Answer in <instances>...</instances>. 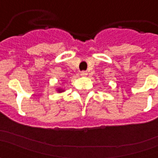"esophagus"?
Here are the masks:
<instances>
[{
    "label": "esophagus",
    "mask_w": 158,
    "mask_h": 158,
    "mask_svg": "<svg viewBox=\"0 0 158 158\" xmlns=\"http://www.w3.org/2000/svg\"><path fill=\"white\" fill-rule=\"evenodd\" d=\"M87 74H88V73L86 72V71H81V72H80V75L83 76V77H85V76H86Z\"/></svg>",
    "instance_id": "obj_1"
}]
</instances>
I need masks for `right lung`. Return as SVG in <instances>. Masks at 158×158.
I'll return each mask as SVG.
<instances>
[{
    "instance_id": "1",
    "label": "right lung",
    "mask_w": 158,
    "mask_h": 158,
    "mask_svg": "<svg viewBox=\"0 0 158 158\" xmlns=\"http://www.w3.org/2000/svg\"><path fill=\"white\" fill-rule=\"evenodd\" d=\"M59 91H61V90H60V89H59Z\"/></svg>"
}]
</instances>
